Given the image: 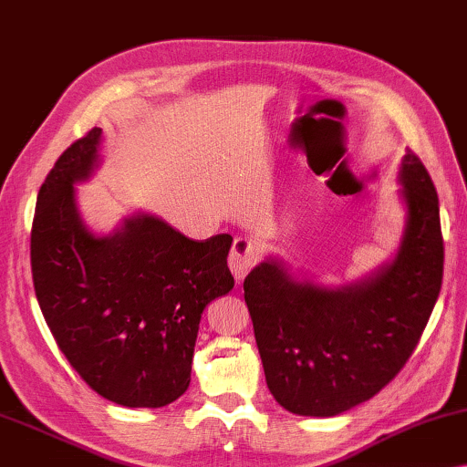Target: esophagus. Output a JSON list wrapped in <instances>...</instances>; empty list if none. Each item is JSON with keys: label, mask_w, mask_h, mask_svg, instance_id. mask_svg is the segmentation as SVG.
Here are the masks:
<instances>
[{"label": "esophagus", "mask_w": 467, "mask_h": 467, "mask_svg": "<svg viewBox=\"0 0 467 467\" xmlns=\"http://www.w3.org/2000/svg\"><path fill=\"white\" fill-rule=\"evenodd\" d=\"M258 261V250L253 246V242H248L246 238H238L234 242L232 253H229V269L235 277V282H244L250 271Z\"/></svg>", "instance_id": "obj_1"}]
</instances>
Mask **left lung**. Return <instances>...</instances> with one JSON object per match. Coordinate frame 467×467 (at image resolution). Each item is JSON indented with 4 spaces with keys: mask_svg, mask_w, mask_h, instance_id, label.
Returning <instances> with one entry per match:
<instances>
[{
    "mask_svg": "<svg viewBox=\"0 0 467 467\" xmlns=\"http://www.w3.org/2000/svg\"><path fill=\"white\" fill-rule=\"evenodd\" d=\"M397 182L403 234L371 274L326 285L269 254L244 279L265 379L290 413L332 418L365 403L418 347L442 284L439 196L413 152Z\"/></svg>",
    "mask_w": 467,
    "mask_h": 467,
    "instance_id": "obj_1",
    "label": "left lung"
}]
</instances>
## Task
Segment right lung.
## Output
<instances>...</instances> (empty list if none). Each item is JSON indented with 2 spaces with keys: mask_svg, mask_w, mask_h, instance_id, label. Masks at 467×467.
<instances>
[{
  "mask_svg": "<svg viewBox=\"0 0 467 467\" xmlns=\"http://www.w3.org/2000/svg\"><path fill=\"white\" fill-rule=\"evenodd\" d=\"M93 127L56 161L37 196L33 284L64 357L99 397L164 407L188 390L200 319L234 288L229 234L196 242L135 211L110 234L85 223L77 185L102 164Z\"/></svg>",
  "mask_w": 467,
  "mask_h": 467,
  "instance_id": "add662e5",
  "label": "right lung"
}]
</instances>
